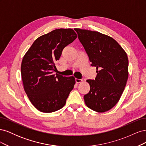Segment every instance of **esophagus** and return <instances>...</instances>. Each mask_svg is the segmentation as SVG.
Listing matches in <instances>:
<instances>
[{"mask_svg":"<svg viewBox=\"0 0 146 146\" xmlns=\"http://www.w3.org/2000/svg\"><path fill=\"white\" fill-rule=\"evenodd\" d=\"M76 82L77 83H82L83 82V80H82V79L76 78Z\"/></svg>","mask_w":146,"mask_h":146,"instance_id":"esophagus-1","label":"esophagus"}]
</instances>
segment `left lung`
<instances>
[{"mask_svg":"<svg viewBox=\"0 0 146 146\" xmlns=\"http://www.w3.org/2000/svg\"><path fill=\"white\" fill-rule=\"evenodd\" d=\"M78 39L96 67L95 80H88L90 91L84 96L86 105L98 113L107 111L120 99L129 77V60L119 43L96 31L75 29Z\"/></svg>","mask_w":146,"mask_h":146,"instance_id":"obj_1","label":"left lung"}]
</instances>
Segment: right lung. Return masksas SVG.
<instances>
[{
	"instance_id": "add662e5",
	"label": "right lung",
	"mask_w": 146,
	"mask_h": 146,
	"mask_svg": "<svg viewBox=\"0 0 146 146\" xmlns=\"http://www.w3.org/2000/svg\"><path fill=\"white\" fill-rule=\"evenodd\" d=\"M77 37L71 29L54 30L38 38L24 55L21 67L24 89L39 111L54 112L66 104L76 79L52 73L63 48Z\"/></svg>"
}]
</instances>
